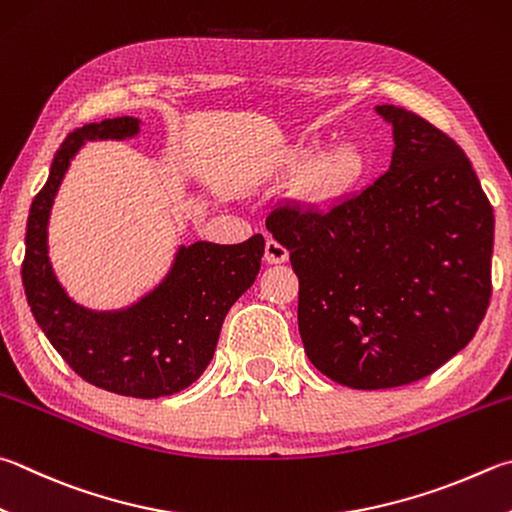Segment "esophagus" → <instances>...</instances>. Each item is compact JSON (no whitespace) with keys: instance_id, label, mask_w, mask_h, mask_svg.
Instances as JSON below:
<instances>
[{"instance_id":"34e87169","label":"esophagus","mask_w":512,"mask_h":512,"mask_svg":"<svg viewBox=\"0 0 512 512\" xmlns=\"http://www.w3.org/2000/svg\"><path fill=\"white\" fill-rule=\"evenodd\" d=\"M264 259L268 264H284L288 259V250H286V246L280 244V241L268 239L266 248H264Z\"/></svg>"}]
</instances>
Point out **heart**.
Returning <instances> with one entry per match:
<instances>
[{
	"mask_svg": "<svg viewBox=\"0 0 512 512\" xmlns=\"http://www.w3.org/2000/svg\"><path fill=\"white\" fill-rule=\"evenodd\" d=\"M365 174V159L353 147H340L324 159L315 172L313 192L318 199H340L356 188Z\"/></svg>",
	"mask_w": 512,
	"mask_h": 512,
	"instance_id": "1",
	"label": "heart"
}]
</instances>
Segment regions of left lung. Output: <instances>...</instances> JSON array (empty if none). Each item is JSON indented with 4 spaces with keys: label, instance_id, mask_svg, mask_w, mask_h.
I'll return each mask as SVG.
<instances>
[{
    "label": "left lung",
    "instance_id": "8db88e82",
    "mask_svg": "<svg viewBox=\"0 0 512 512\" xmlns=\"http://www.w3.org/2000/svg\"><path fill=\"white\" fill-rule=\"evenodd\" d=\"M389 170L318 210L282 203L268 232L291 250L297 324L313 367L353 389L430 376L475 336L490 302L495 215L461 147L403 107Z\"/></svg>",
    "mask_w": 512,
    "mask_h": 512
}]
</instances>
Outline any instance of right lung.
Segmentation results:
<instances>
[{
	"mask_svg": "<svg viewBox=\"0 0 512 512\" xmlns=\"http://www.w3.org/2000/svg\"><path fill=\"white\" fill-rule=\"evenodd\" d=\"M138 132L141 120L123 116L89 123L64 138L31 203L22 282L35 322L80 378L120 396L161 398L190 387L210 365L226 313L262 266L264 237L232 246H179L163 280L125 309L94 311L73 302L49 259L46 228L55 194L85 141H123Z\"/></svg>",
	"mask_w": 512,
	"mask_h": 512,
	"instance_id": "1",
	"label": "right lung"
}]
</instances>
